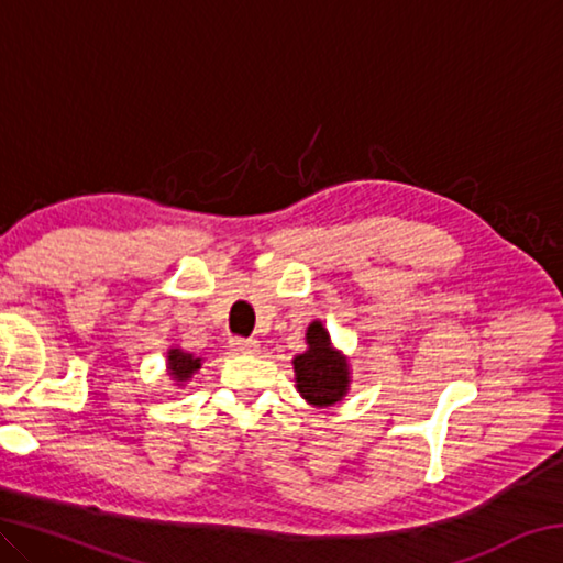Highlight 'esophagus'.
Returning a JSON list of instances; mask_svg holds the SVG:
<instances>
[{"instance_id":"obj_1","label":"esophagus","mask_w":563,"mask_h":563,"mask_svg":"<svg viewBox=\"0 0 563 563\" xmlns=\"http://www.w3.org/2000/svg\"><path fill=\"white\" fill-rule=\"evenodd\" d=\"M231 347L235 350V352H255L258 350V340H253V338H231Z\"/></svg>"}]
</instances>
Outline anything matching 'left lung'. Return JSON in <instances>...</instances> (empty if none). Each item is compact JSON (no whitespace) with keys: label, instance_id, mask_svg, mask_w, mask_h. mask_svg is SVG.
I'll return each mask as SVG.
<instances>
[{"label":"left lung","instance_id":"obj_1","mask_svg":"<svg viewBox=\"0 0 563 563\" xmlns=\"http://www.w3.org/2000/svg\"><path fill=\"white\" fill-rule=\"evenodd\" d=\"M308 350L292 360L295 367V383H298V393L316 407H332L347 395L350 387V367L347 357L332 347L328 330L322 322H310L308 332Z\"/></svg>","mask_w":563,"mask_h":563}]
</instances>
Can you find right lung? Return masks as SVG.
<instances>
[{
  "label": "right lung",
  "instance_id": "right-lung-1",
  "mask_svg": "<svg viewBox=\"0 0 563 563\" xmlns=\"http://www.w3.org/2000/svg\"><path fill=\"white\" fill-rule=\"evenodd\" d=\"M196 369H201V357H194L190 352H184L178 347L168 350V373L176 383H186Z\"/></svg>",
  "mask_w": 563,
  "mask_h": 563
}]
</instances>
